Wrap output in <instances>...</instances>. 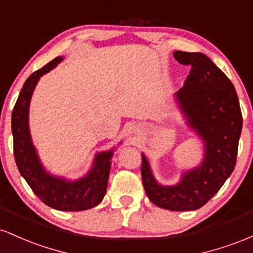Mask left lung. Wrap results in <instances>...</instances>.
<instances>
[{
  "label": "left lung",
  "instance_id": "1",
  "mask_svg": "<svg viewBox=\"0 0 253 253\" xmlns=\"http://www.w3.org/2000/svg\"><path fill=\"white\" fill-rule=\"evenodd\" d=\"M179 64L190 65L184 85L176 92L188 126L205 144L202 163L185 171L175 185H162L152 175L146 157L141 162L145 193L158 207L169 211H195L213 197L233 172L243 117L239 100L228 77L200 52L176 51Z\"/></svg>",
  "mask_w": 253,
  "mask_h": 253
}]
</instances>
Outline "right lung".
Wrapping results in <instances>:
<instances>
[{
    "instance_id": "right-lung-1",
    "label": "right lung",
    "mask_w": 253,
    "mask_h": 253,
    "mask_svg": "<svg viewBox=\"0 0 253 253\" xmlns=\"http://www.w3.org/2000/svg\"><path fill=\"white\" fill-rule=\"evenodd\" d=\"M62 60V57L54 58L43 68L33 72L20 91L11 114L14 157L21 176L45 205L57 211H80L97 206L106 195L114 149L97 153L89 172L76 181H68L63 177L51 175L42 167L32 143L28 109L38 81L42 75L56 68Z\"/></svg>"
}]
</instances>
